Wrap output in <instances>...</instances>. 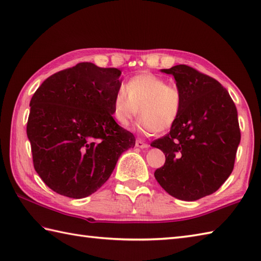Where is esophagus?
Here are the masks:
<instances>
[{
    "instance_id": "1",
    "label": "esophagus",
    "mask_w": 261,
    "mask_h": 261,
    "mask_svg": "<svg viewBox=\"0 0 261 261\" xmlns=\"http://www.w3.org/2000/svg\"><path fill=\"white\" fill-rule=\"evenodd\" d=\"M136 147H140V148H147L148 147V144L147 143H144L141 140H136V143H135Z\"/></svg>"
}]
</instances>
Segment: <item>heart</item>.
<instances>
[{
    "instance_id": "b5f03b06",
    "label": "heart",
    "mask_w": 261,
    "mask_h": 261,
    "mask_svg": "<svg viewBox=\"0 0 261 261\" xmlns=\"http://www.w3.org/2000/svg\"><path fill=\"white\" fill-rule=\"evenodd\" d=\"M182 106L184 94L178 84L143 72L130 77L117 91L113 116L119 126L127 128L140 109L138 128L144 134H153L171 128L181 115Z\"/></svg>"
}]
</instances>
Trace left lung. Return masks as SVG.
<instances>
[{
	"label": "left lung",
	"instance_id": "obj_1",
	"mask_svg": "<svg viewBox=\"0 0 261 261\" xmlns=\"http://www.w3.org/2000/svg\"><path fill=\"white\" fill-rule=\"evenodd\" d=\"M161 72L172 74L182 90L184 106L170 133L151 143L166 154L154 177L173 197L197 200L230 177L241 140L238 111L215 79L182 64Z\"/></svg>",
	"mask_w": 261,
	"mask_h": 261
}]
</instances>
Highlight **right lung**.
Wrapping results in <instances>:
<instances>
[{
	"mask_svg": "<svg viewBox=\"0 0 261 261\" xmlns=\"http://www.w3.org/2000/svg\"><path fill=\"white\" fill-rule=\"evenodd\" d=\"M121 71L92 63L53 74L30 101L27 135L34 167L55 193L70 198L93 194L113 173L135 136L113 118Z\"/></svg>",
	"mask_w": 261,
	"mask_h": 261,
	"instance_id": "right-lung-1",
	"label": "right lung"
}]
</instances>
